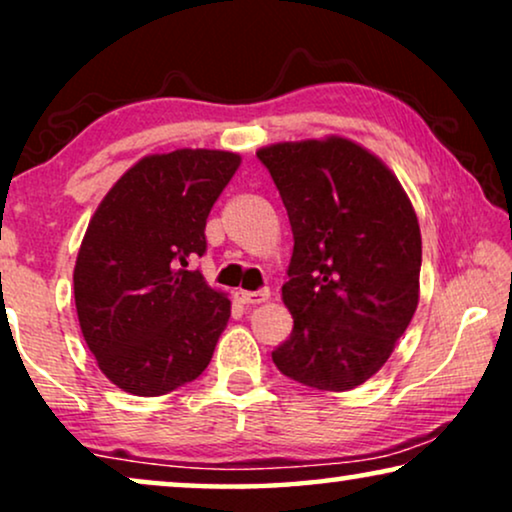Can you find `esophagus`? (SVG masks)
Wrapping results in <instances>:
<instances>
[{
	"mask_svg": "<svg viewBox=\"0 0 512 512\" xmlns=\"http://www.w3.org/2000/svg\"><path fill=\"white\" fill-rule=\"evenodd\" d=\"M233 296H235V300L240 305H258V303H265V300L270 298V291L268 289H261V291H242V289H237Z\"/></svg>",
	"mask_w": 512,
	"mask_h": 512,
	"instance_id": "obj_1",
	"label": "esophagus"
}]
</instances>
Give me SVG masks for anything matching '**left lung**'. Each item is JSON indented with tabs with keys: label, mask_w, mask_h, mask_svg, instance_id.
<instances>
[{
	"label": "left lung",
	"mask_w": 512,
	"mask_h": 512,
	"mask_svg": "<svg viewBox=\"0 0 512 512\" xmlns=\"http://www.w3.org/2000/svg\"><path fill=\"white\" fill-rule=\"evenodd\" d=\"M256 156L293 233L282 286L293 331L272 361L305 387H359L384 366L417 310L415 209L389 167L349 139L272 144Z\"/></svg>",
	"instance_id": "obj_1"
}]
</instances>
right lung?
Wrapping results in <instances>:
<instances>
[{
	"label": "right lung",
	"instance_id": "1",
	"mask_svg": "<svg viewBox=\"0 0 512 512\" xmlns=\"http://www.w3.org/2000/svg\"><path fill=\"white\" fill-rule=\"evenodd\" d=\"M240 156L179 149L146 156L104 195L74 268L81 333L118 389L163 396L212 361L230 300L209 289L195 256Z\"/></svg>",
	"mask_w": 512,
	"mask_h": 512
}]
</instances>
